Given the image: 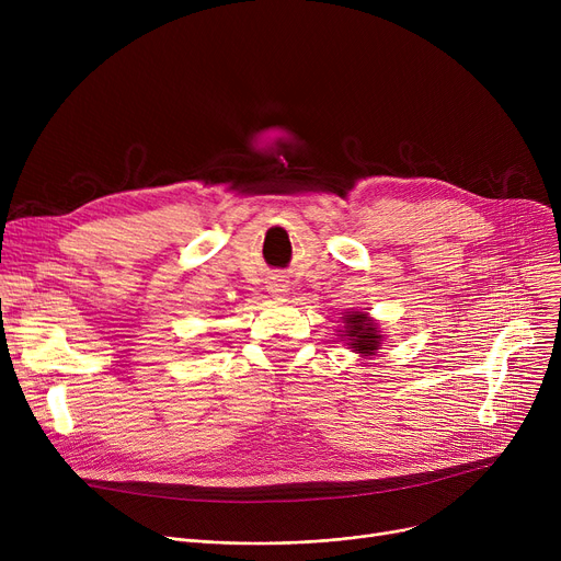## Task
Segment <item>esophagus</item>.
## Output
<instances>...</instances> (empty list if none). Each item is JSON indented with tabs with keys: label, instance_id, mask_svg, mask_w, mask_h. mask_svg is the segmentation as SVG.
Returning a JSON list of instances; mask_svg holds the SVG:
<instances>
[{
	"label": "esophagus",
	"instance_id": "obj_1",
	"mask_svg": "<svg viewBox=\"0 0 561 561\" xmlns=\"http://www.w3.org/2000/svg\"><path fill=\"white\" fill-rule=\"evenodd\" d=\"M268 290H271V296H275V298H286L288 290H290L288 279L282 277V275L271 277V279H268Z\"/></svg>",
	"mask_w": 561,
	"mask_h": 561
}]
</instances>
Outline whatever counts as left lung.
I'll return each mask as SVG.
<instances>
[{"mask_svg": "<svg viewBox=\"0 0 561 561\" xmlns=\"http://www.w3.org/2000/svg\"><path fill=\"white\" fill-rule=\"evenodd\" d=\"M343 322L345 334H341V339H347V345L355 347L357 355L373 357L381 343L377 322H373L364 311H345Z\"/></svg>", "mask_w": 561, "mask_h": 561, "instance_id": "obj_1", "label": "left lung"}]
</instances>
